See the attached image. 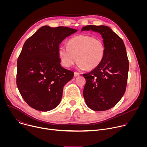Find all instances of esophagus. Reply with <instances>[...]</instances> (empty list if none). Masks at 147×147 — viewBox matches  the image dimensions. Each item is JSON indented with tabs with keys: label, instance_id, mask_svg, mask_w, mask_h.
Masks as SVG:
<instances>
[{
	"label": "esophagus",
	"instance_id": "obj_1",
	"mask_svg": "<svg viewBox=\"0 0 147 147\" xmlns=\"http://www.w3.org/2000/svg\"><path fill=\"white\" fill-rule=\"evenodd\" d=\"M80 74V73H77V72H76V71H75L74 73V77H78V76H79Z\"/></svg>",
	"mask_w": 147,
	"mask_h": 147
}]
</instances>
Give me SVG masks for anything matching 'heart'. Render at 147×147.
Wrapping results in <instances>:
<instances>
[{"mask_svg": "<svg viewBox=\"0 0 147 147\" xmlns=\"http://www.w3.org/2000/svg\"><path fill=\"white\" fill-rule=\"evenodd\" d=\"M105 51L103 42L100 39L88 35H79L70 38L67 46H61L59 55L65 67H71L77 60L80 69L92 70L101 63Z\"/></svg>", "mask_w": 147, "mask_h": 147, "instance_id": "obj_1", "label": "heart"}]
</instances>
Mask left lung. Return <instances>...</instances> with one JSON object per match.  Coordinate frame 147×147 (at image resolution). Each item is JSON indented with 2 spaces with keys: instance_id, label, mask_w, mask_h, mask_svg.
<instances>
[{
  "instance_id": "left-lung-1",
  "label": "left lung",
  "mask_w": 147,
  "mask_h": 147,
  "mask_svg": "<svg viewBox=\"0 0 147 147\" xmlns=\"http://www.w3.org/2000/svg\"><path fill=\"white\" fill-rule=\"evenodd\" d=\"M82 31L99 33L105 45L101 63L83 74L86 83L83 95L88 108L95 111L108 110L118 103L127 87L129 59L122 39L105 26H87Z\"/></svg>"
}]
</instances>
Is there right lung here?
I'll list each match as a JSON object with an SVG mask.
<instances>
[{
	"instance_id": "right-lung-1",
	"label": "right lung",
	"mask_w": 147,
	"mask_h": 147,
	"mask_svg": "<svg viewBox=\"0 0 147 147\" xmlns=\"http://www.w3.org/2000/svg\"><path fill=\"white\" fill-rule=\"evenodd\" d=\"M77 31L66 27L45 26L25 42L17 59L16 83L31 108L47 112L59 105L63 87L74 76L73 71L60 65L59 45Z\"/></svg>"
}]
</instances>
